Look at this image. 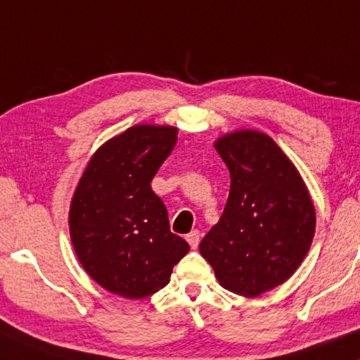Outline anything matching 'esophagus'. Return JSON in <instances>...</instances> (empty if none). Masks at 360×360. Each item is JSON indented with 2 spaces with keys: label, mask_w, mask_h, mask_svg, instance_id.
I'll return each instance as SVG.
<instances>
[{
  "label": "esophagus",
  "mask_w": 360,
  "mask_h": 360,
  "mask_svg": "<svg viewBox=\"0 0 360 360\" xmlns=\"http://www.w3.org/2000/svg\"><path fill=\"white\" fill-rule=\"evenodd\" d=\"M186 240H188V243L193 250L198 248V245H199V231H198V229H194V231L188 233V235H186Z\"/></svg>",
  "instance_id": "34e87169"
}]
</instances>
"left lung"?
<instances>
[{
    "instance_id": "8db88e82",
    "label": "left lung",
    "mask_w": 360,
    "mask_h": 360,
    "mask_svg": "<svg viewBox=\"0 0 360 360\" xmlns=\"http://www.w3.org/2000/svg\"><path fill=\"white\" fill-rule=\"evenodd\" d=\"M216 150L231 186L216 226L199 251L223 288L258 297L295 274L315 233V210L300 174L274 139L257 131L228 134Z\"/></svg>"
}]
</instances>
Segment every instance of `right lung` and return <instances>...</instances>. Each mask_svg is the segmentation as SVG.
I'll use <instances>...</instances> for the list:
<instances>
[{"mask_svg": "<svg viewBox=\"0 0 360 360\" xmlns=\"http://www.w3.org/2000/svg\"><path fill=\"white\" fill-rule=\"evenodd\" d=\"M176 141L177 129L169 125H134L94 154L73 194L68 221L77 257L117 295H153L189 251L150 188Z\"/></svg>", "mask_w": 360, "mask_h": 360, "instance_id": "add662e5", "label": "right lung"}]
</instances>
